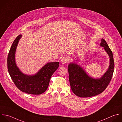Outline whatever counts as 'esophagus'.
<instances>
[{
  "label": "esophagus",
  "mask_w": 122,
  "mask_h": 122,
  "mask_svg": "<svg viewBox=\"0 0 122 122\" xmlns=\"http://www.w3.org/2000/svg\"><path fill=\"white\" fill-rule=\"evenodd\" d=\"M68 58L67 57H66V56H65V57H63L62 58V59H61V63L62 64H66V63H67V62L68 61Z\"/></svg>",
  "instance_id": "obj_1"
}]
</instances>
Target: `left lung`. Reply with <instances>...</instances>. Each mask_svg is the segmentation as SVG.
Segmentation results:
<instances>
[{
    "mask_svg": "<svg viewBox=\"0 0 122 122\" xmlns=\"http://www.w3.org/2000/svg\"><path fill=\"white\" fill-rule=\"evenodd\" d=\"M100 46L103 47L110 58L109 67L101 77L95 78L90 76L85 69L76 62H71L68 65V71L71 89L73 93L78 97H90L101 93L106 89L112 79L114 67L112 52L102 38Z\"/></svg>",
    "mask_w": 122,
    "mask_h": 122,
    "instance_id": "8db88e82",
    "label": "left lung"
}]
</instances>
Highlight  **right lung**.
Here are the masks:
<instances>
[{
    "instance_id": "1",
    "label": "right lung",
    "mask_w": 122,
    "mask_h": 122,
    "mask_svg": "<svg viewBox=\"0 0 122 122\" xmlns=\"http://www.w3.org/2000/svg\"><path fill=\"white\" fill-rule=\"evenodd\" d=\"M20 34L14 41L8 56V69L11 79L16 87L21 92L30 94L39 95L47 89L51 76L58 68V62H49L32 75L22 73L15 61V53Z\"/></svg>"
}]
</instances>
